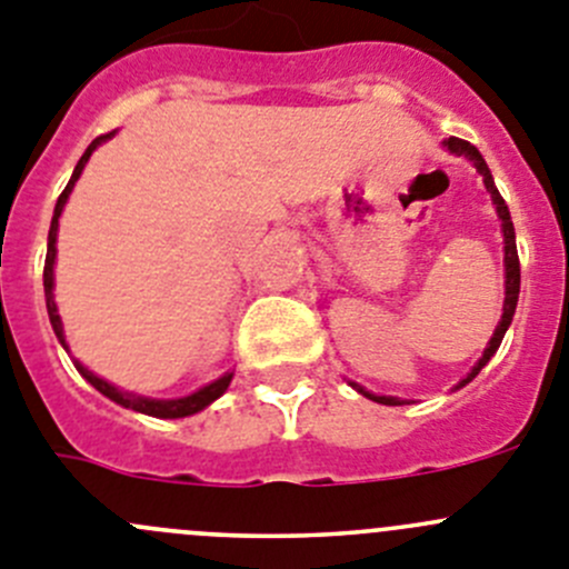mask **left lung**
I'll list each match as a JSON object with an SVG mask.
<instances>
[{
  "mask_svg": "<svg viewBox=\"0 0 569 569\" xmlns=\"http://www.w3.org/2000/svg\"><path fill=\"white\" fill-rule=\"evenodd\" d=\"M443 144H447V150H450V153L467 156V159L475 164V170H478L480 176H483L486 189H489L491 200H495V207H497V214H500L502 242H506V305H502V321L497 323L495 335H491V340H489V349L483 351V357H480V360H478V366H475V369L469 371L467 380L461 382V386H467V382H472L475 377H478V371L483 369L486 362H489L491 357H495V351L500 349L502 335H506L508 323H511V318H513V310H517V299H519V257H517V240H513L511 212H508V203H506V200H502V194L497 192L495 178H491L489 164H486V161H483V156H480V150L475 148V144H469L467 139H458V137H450ZM355 388H357V386H355ZM357 391L366 393V397L375 399V402H380V405H402V402H399V399H393V397H375V393L362 391V388H357Z\"/></svg>",
  "mask_w": 569,
  "mask_h": 569,
  "instance_id": "obj_1",
  "label": "left lung"
}]
</instances>
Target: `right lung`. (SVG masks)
Returning <instances> with one entry per match:
<instances>
[{
	"instance_id": "1",
	"label": "right lung",
	"mask_w": 569,
	"mask_h": 569,
	"mask_svg": "<svg viewBox=\"0 0 569 569\" xmlns=\"http://www.w3.org/2000/svg\"><path fill=\"white\" fill-rule=\"evenodd\" d=\"M108 137H111V133H102V137H97L94 142H91L89 148H86V153L80 156L78 167H74L72 178H69L67 189H63L61 198H58V203H56V214H52L50 237H47V259H44V293H47V312H50V323H52V329H56V335H58V340H61V343H63V323H61V316H58L56 299H52V264H56V234H58V218H61L63 203H67V198H69V192H72L74 181H78L80 172H83V167H86V161H89L91 150H94L97 144H100V142H106ZM63 346H67V343H63ZM74 366H78L80 375H83L86 380H89L91 386H94L97 391L102 393V397L113 399V402L122 405V408H131V410H139V413L156 416V419H181V416H192V413H198V410H203V408H207V405H212L214 399H218L220 393H223L226 388H229V382H231V375H226V377H220V380H214L212 386L200 388V391L189 393V397H183V399H144V397H133V393L119 391V388H113L111 382L100 380V377L91 375L89 369H83V366H80V362H74Z\"/></svg>"
}]
</instances>
